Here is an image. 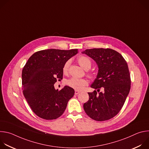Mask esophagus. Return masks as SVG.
Listing matches in <instances>:
<instances>
[{"label": "esophagus", "mask_w": 149, "mask_h": 149, "mask_svg": "<svg viewBox=\"0 0 149 149\" xmlns=\"http://www.w3.org/2000/svg\"><path fill=\"white\" fill-rule=\"evenodd\" d=\"M80 92H81V91H78V90H75V95H77V94H78Z\"/></svg>", "instance_id": "34e87169"}]
</instances>
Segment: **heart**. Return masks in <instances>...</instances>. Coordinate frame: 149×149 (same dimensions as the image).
Here are the masks:
<instances>
[{
    "instance_id": "1",
    "label": "heart",
    "mask_w": 149,
    "mask_h": 149,
    "mask_svg": "<svg viewBox=\"0 0 149 149\" xmlns=\"http://www.w3.org/2000/svg\"><path fill=\"white\" fill-rule=\"evenodd\" d=\"M77 61L79 63V64L86 70H89L91 67V61L89 58L84 55H80L78 57ZM70 61L68 60L65 62L64 65L63 66V73H67L68 72L70 65ZM88 76L90 77H93L91 74H88ZM67 84L68 86L76 90H81L85 87L87 86L88 82L86 79H82V78H72L67 81Z\"/></svg>"
}]
</instances>
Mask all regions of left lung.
<instances>
[{"mask_svg":"<svg viewBox=\"0 0 149 149\" xmlns=\"http://www.w3.org/2000/svg\"><path fill=\"white\" fill-rule=\"evenodd\" d=\"M82 53L93 59L98 67L91 86L97 91L88 93L89 100L84 104V111L94 120H110L120 112L130 92L131 79L127 62L120 53L109 48L86 49ZM101 88L103 91L100 92Z\"/></svg>","mask_w":149,"mask_h":149,"instance_id":"8db88e82","label":"left lung"}]
</instances>
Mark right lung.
Listing matches in <instances>:
<instances>
[{
	"label": "right lung",
	"mask_w": 149,
	"mask_h": 149,
	"mask_svg": "<svg viewBox=\"0 0 149 149\" xmlns=\"http://www.w3.org/2000/svg\"><path fill=\"white\" fill-rule=\"evenodd\" d=\"M78 49H49L34 53L22 72L24 95L33 113L45 120H54L64 112L74 90L65 86L60 91L54 84L62 79L63 66Z\"/></svg>",
	"instance_id": "obj_1"
}]
</instances>
